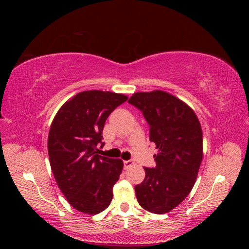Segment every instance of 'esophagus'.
I'll return each mask as SVG.
<instances>
[{
  "mask_svg": "<svg viewBox=\"0 0 249 249\" xmlns=\"http://www.w3.org/2000/svg\"><path fill=\"white\" fill-rule=\"evenodd\" d=\"M133 164H134V161H133V160H127V161H124V168L126 169V168L131 167Z\"/></svg>",
  "mask_w": 249,
  "mask_h": 249,
  "instance_id": "1",
  "label": "esophagus"
}]
</instances>
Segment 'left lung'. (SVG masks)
I'll use <instances>...</instances> for the list:
<instances>
[{"label":"left lung","instance_id":"8db88e82","mask_svg":"<svg viewBox=\"0 0 249 249\" xmlns=\"http://www.w3.org/2000/svg\"><path fill=\"white\" fill-rule=\"evenodd\" d=\"M127 103L142 112L149 141L159 149L156 167H144V180L135 186L137 200L148 212L167 213L187 197L196 179L202 160L200 124L189 106L160 90L134 93Z\"/></svg>","mask_w":249,"mask_h":249}]
</instances>
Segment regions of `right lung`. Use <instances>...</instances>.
Returning a JSON list of instances; mask_svg holds the SVG:
<instances>
[{
    "label": "right lung",
    "mask_w": 249,
    "mask_h": 249,
    "mask_svg": "<svg viewBox=\"0 0 249 249\" xmlns=\"http://www.w3.org/2000/svg\"><path fill=\"white\" fill-rule=\"evenodd\" d=\"M127 97L101 90L83 91L60 108L53 120L48 150L58 187L80 212L99 214L113 197V186L122 173L120 159L97 155L105 123Z\"/></svg>",
    "instance_id": "right-lung-1"
}]
</instances>
